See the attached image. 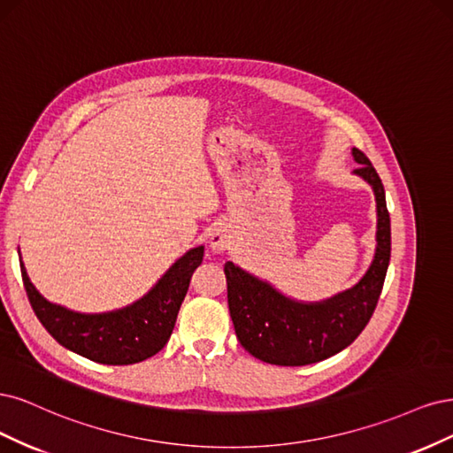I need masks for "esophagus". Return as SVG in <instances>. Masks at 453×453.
Masks as SVG:
<instances>
[{
  "mask_svg": "<svg viewBox=\"0 0 453 453\" xmlns=\"http://www.w3.org/2000/svg\"><path fill=\"white\" fill-rule=\"evenodd\" d=\"M231 246V233L226 226H218L212 229L211 239H209V248L211 252L214 254H224L226 250H229Z\"/></svg>",
  "mask_w": 453,
  "mask_h": 453,
  "instance_id": "1",
  "label": "esophagus"
}]
</instances>
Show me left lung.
<instances>
[{"instance_id":"obj_1","label":"left lung","mask_w":453,"mask_h":453,"mask_svg":"<svg viewBox=\"0 0 453 453\" xmlns=\"http://www.w3.org/2000/svg\"><path fill=\"white\" fill-rule=\"evenodd\" d=\"M354 174L367 182L376 201V248L359 282L324 301H299L271 282L227 261L229 314L248 354L282 367L327 359L352 344L369 324L382 294L391 256V226L384 186L369 157L352 149Z\"/></svg>"}]
</instances>
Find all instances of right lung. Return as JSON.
Segmentation results:
<instances>
[{
  "mask_svg": "<svg viewBox=\"0 0 453 453\" xmlns=\"http://www.w3.org/2000/svg\"><path fill=\"white\" fill-rule=\"evenodd\" d=\"M205 246L180 256L147 294L109 312H77L49 301L32 284L20 256L27 299L39 322L64 348L104 365H134L162 349L173 333L194 271Z\"/></svg>",
  "mask_w": 453,
  "mask_h": 453,
  "instance_id": "add662e5",
  "label": "right lung"
}]
</instances>
